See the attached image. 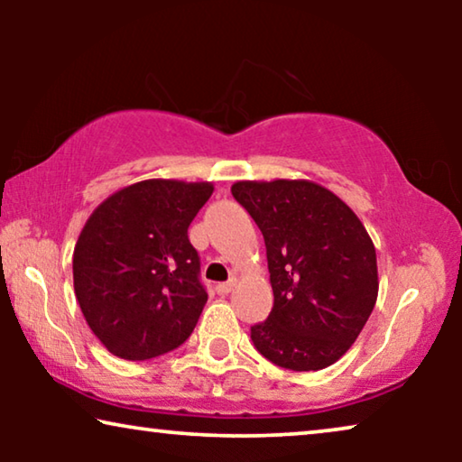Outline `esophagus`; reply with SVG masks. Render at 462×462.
<instances>
[{
    "label": "esophagus",
    "mask_w": 462,
    "mask_h": 462,
    "mask_svg": "<svg viewBox=\"0 0 462 462\" xmlns=\"http://www.w3.org/2000/svg\"><path fill=\"white\" fill-rule=\"evenodd\" d=\"M236 286H237V280H229V282H225V283H218L217 292L218 294H229Z\"/></svg>",
    "instance_id": "esophagus-1"
}]
</instances>
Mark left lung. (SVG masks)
<instances>
[{
	"label": "left lung",
	"instance_id": "1",
	"mask_svg": "<svg viewBox=\"0 0 462 462\" xmlns=\"http://www.w3.org/2000/svg\"><path fill=\"white\" fill-rule=\"evenodd\" d=\"M231 193L263 231L273 288V309L252 326V343L296 372L338 362L378 296L376 250L364 223L313 180H237Z\"/></svg>",
	"mask_w": 462,
	"mask_h": 462
}]
</instances>
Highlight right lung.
<instances>
[{
  "label": "right lung",
  "instance_id": "add662e5",
  "mask_svg": "<svg viewBox=\"0 0 462 462\" xmlns=\"http://www.w3.org/2000/svg\"><path fill=\"white\" fill-rule=\"evenodd\" d=\"M212 191L208 180H141L86 220L73 288L94 337L116 357L151 359L191 337L208 294L187 229Z\"/></svg>",
  "mask_w": 462,
  "mask_h": 462
}]
</instances>
